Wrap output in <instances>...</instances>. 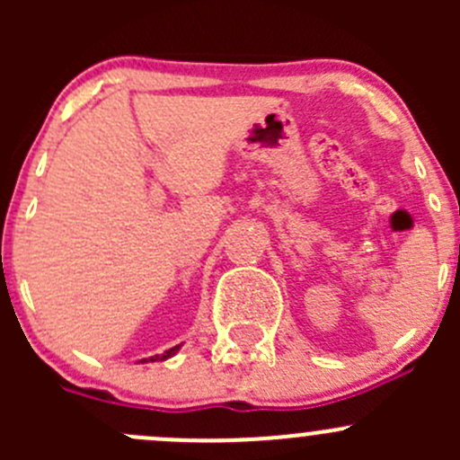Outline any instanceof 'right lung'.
<instances>
[{
  "label": "right lung",
  "mask_w": 460,
  "mask_h": 460,
  "mask_svg": "<svg viewBox=\"0 0 460 460\" xmlns=\"http://www.w3.org/2000/svg\"><path fill=\"white\" fill-rule=\"evenodd\" d=\"M178 349H180V345H175V347H171L169 351H164V354H157V356H151V358H144L142 363H146V360H151V363H155V360H166V358H171V356H173Z\"/></svg>",
  "instance_id": "add662e5"
}]
</instances>
